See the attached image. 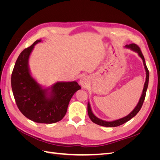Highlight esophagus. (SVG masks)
I'll return each mask as SVG.
<instances>
[{
	"mask_svg": "<svg viewBox=\"0 0 160 160\" xmlns=\"http://www.w3.org/2000/svg\"><path fill=\"white\" fill-rule=\"evenodd\" d=\"M88 81L85 77H81V79L79 81V83L81 85L82 87H85L87 85H88Z\"/></svg>",
	"mask_w": 160,
	"mask_h": 160,
	"instance_id": "obj_1",
	"label": "esophagus"
}]
</instances>
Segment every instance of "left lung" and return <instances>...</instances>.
<instances>
[{
	"label": "left lung",
	"mask_w": 160,
	"mask_h": 160,
	"mask_svg": "<svg viewBox=\"0 0 160 160\" xmlns=\"http://www.w3.org/2000/svg\"><path fill=\"white\" fill-rule=\"evenodd\" d=\"M125 47L129 48V49H132L133 51L137 52L138 53V55H139V57H141L142 60H143V65H144V67H145V69H146V82H145V84H144L142 94L141 98H140V99L139 101V102H138L137 106L135 108V109L132 111V112H131L128 115L125 116V117H124L122 119H118V120L113 121V122H106V121L101 120V119L97 118L95 115H94L93 112H92L91 107H90V104H89V103H88V115H89V117L90 119L93 123L98 124L99 125H101V126H104V127H117V126H119V125H122L125 123L128 122V121H129L131 119L133 118L134 116L136 115L137 113L139 111V110L141 109V108L142 107V105L143 103V101L145 100V98H146V91H147L148 86V82H149V71H148V67L146 66L144 57L142 54L141 49H140V48L136 44L132 43V44H130L129 45H127Z\"/></svg>",
	"instance_id": "left-lung-1"
}]
</instances>
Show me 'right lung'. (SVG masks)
Segmentation results:
<instances>
[{"mask_svg":"<svg viewBox=\"0 0 160 160\" xmlns=\"http://www.w3.org/2000/svg\"><path fill=\"white\" fill-rule=\"evenodd\" d=\"M38 42L41 40L19 55L12 72L11 87L17 107L26 118L37 123H53L64 118L72 95L81 88L76 81L57 82L47 96L48 89H42L28 67L29 55Z\"/></svg>","mask_w":160,"mask_h":160,"instance_id":"obj_1","label":"right lung"}]
</instances>
